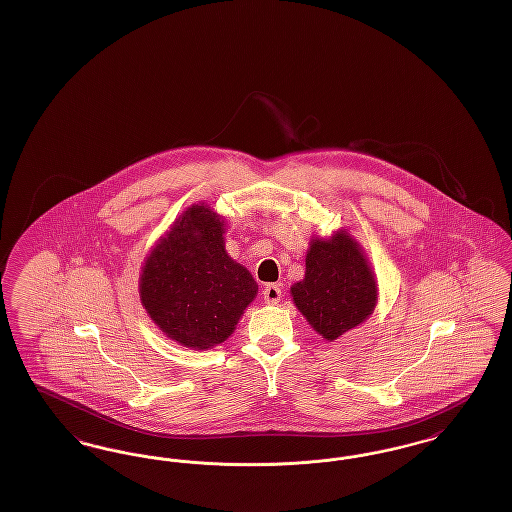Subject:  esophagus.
I'll use <instances>...</instances> for the list:
<instances>
[{
    "label": "esophagus",
    "mask_w": 512,
    "mask_h": 512,
    "mask_svg": "<svg viewBox=\"0 0 512 512\" xmlns=\"http://www.w3.org/2000/svg\"><path fill=\"white\" fill-rule=\"evenodd\" d=\"M263 297H265L267 305H276L282 297V288L278 284H267L263 290Z\"/></svg>",
    "instance_id": "esophagus-1"
}]
</instances>
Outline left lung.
<instances>
[{"instance_id": "obj_1", "label": "left lung", "mask_w": 512, "mask_h": 512, "mask_svg": "<svg viewBox=\"0 0 512 512\" xmlns=\"http://www.w3.org/2000/svg\"><path fill=\"white\" fill-rule=\"evenodd\" d=\"M290 293L311 328L334 341L374 313L378 282L363 247L347 230H338L330 238L311 240L305 278Z\"/></svg>"}]
</instances>
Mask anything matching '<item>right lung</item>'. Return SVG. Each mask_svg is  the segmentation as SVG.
Listing matches in <instances>:
<instances>
[{"instance_id":"right-lung-1","label":"right lung","mask_w":512,"mask_h":512,"mask_svg":"<svg viewBox=\"0 0 512 512\" xmlns=\"http://www.w3.org/2000/svg\"><path fill=\"white\" fill-rule=\"evenodd\" d=\"M226 224L205 203L182 211L147 253L140 301L171 340L195 351L228 340L259 292L224 247Z\"/></svg>"}]
</instances>
